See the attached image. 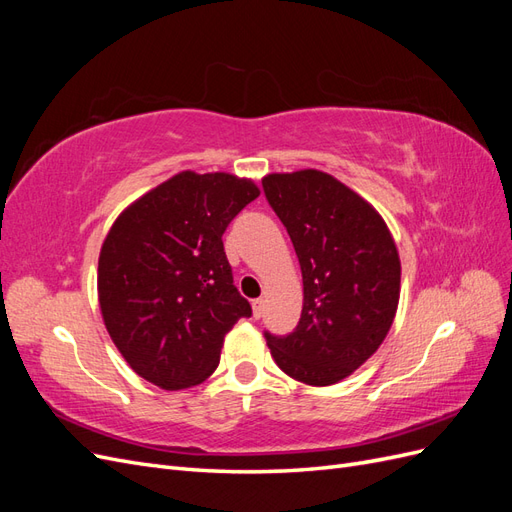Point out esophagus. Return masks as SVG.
Segmentation results:
<instances>
[{"label":"esophagus","mask_w":512,"mask_h":512,"mask_svg":"<svg viewBox=\"0 0 512 512\" xmlns=\"http://www.w3.org/2000/svg\"><path fill=\"white\" fill-rule=\"evenodd\" d=\"M262 307H265V301H262V299H254V301H252L254 318H260V316H262Z\"/></svg>","instance_id":"1"}]
</instances>
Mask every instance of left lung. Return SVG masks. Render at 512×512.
<instances>
[{
	"mask_svg": "<svg viewBox=\"0 0 512 512\" xmlns=\"http://www.w3.org/2000/svg\"><path fill=\"white\" fill-rule=\"evenodd\" d=\"M303 275L301 320L290 335L265 333L290 378L329 386L374 354L395 320L397 245L382 215L348 185L316 168L262 179Z\"/></svg>",
	"mask_w": 512,
	"mask_h": 512,
	"instance_id": "obj_1",
	"label": "left lung"
}]
</instances>
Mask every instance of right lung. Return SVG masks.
I'll return each mask as SVG.
<instances>
[{"mask_svg": "<svg viewBox=\"0 0 512 512\" xmlns=\"http://www.w3.org/2000/svg\"><path fill=\"white\" fill-rule=\"evenodd\" d=\"M260 196L252 179L194 170L123 209L98 260V301L113 344L147 382L181 391L207 380L226 333L252 307L232 284L222 235Z\"/></svg>", "mask_w": 512, "mask_h": 512, "instance_id": "right-lung-1", "label": "right lung"}]
</instances>
